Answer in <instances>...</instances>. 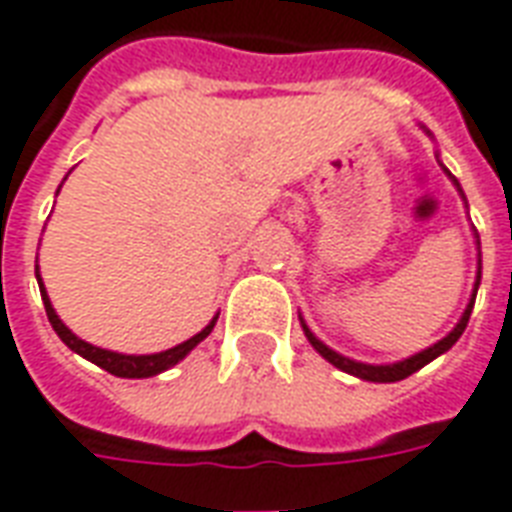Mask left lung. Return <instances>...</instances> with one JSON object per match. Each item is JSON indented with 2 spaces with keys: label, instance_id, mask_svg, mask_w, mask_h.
<instances>
[{
  "label": "left lung",
  "instance_id": "obj_1",
  "mask_svg": "<svg viewBox=\"0 0 512 512\" xmlns=\"http://www.w3.org/2000/svg\"><path fill=\"white\" fill-rule=\"evenodd\" d=\"M426 130V127H423ZM426 135H431L429 130H426ZM442 165V162H439ZM442 170L448 173V179L456 184L458 195L464 198V189H461V184L456 181V176L450 173L445 165H442ZM464 203H467V198H464ZM475 244H478L480 249V238L478 233H475ZM478 287H480V255H478V276H475V287H472V295H469V304L467 309H464V314H461V320L456 323V328L448 333V336H442L439 342H434L431 347H426V350L415 352V355H410V358H404V361H396V363H363V361H352V358H344V355H339L336 350H331L328 344H323L317 336H314L312 331H309V325H306V320L298 314V320H301V328H304L306 339H309V344H312L314 350L323 355L325 361L333 363L336 369H342V372L352 374V377H358V380H366V382H399V380H407L410 374H415L418 369H423L426 363H431L434 358H439L442 352H448L453 344L458 342V336L464 333V328H467L469 323V314H472V306H475V295H478Z\"/></svg>",
  "mask_w": 512,
  "mask_h": 512
}]
</instances>
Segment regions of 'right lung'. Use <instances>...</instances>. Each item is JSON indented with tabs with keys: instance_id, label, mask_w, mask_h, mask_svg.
Masks as SVG:
<instances>
[{
	"instance_id": "obj_1",
	"label": "right lung",
	"mask_w": 512,
	"mask_h": 512,
	"mask_svg": "<svg viewBox=\"0 0 512 512\" xmlns=\"http://www.w3.org/2000/svg\"><path fill=\"white\" fill-rule=\"evenodd\" d=\"M62 189V184H59ZM59 195V192H56ZM37 285H40V295H43V304H45V314H48V323L54 325V331L59 333V339H62L67 347L73 352H78L81 358L86 361H92L94 366H100L105 372H111L113 377H127V380H143V377H154V374H162L168 372L170 366H176L179 361H184L189 352L195 350L203 339H206L208 333L214 331V325H217V317L214 314L211 317V323L203 328L200 333H195L192 339L187 342L176 344V347H170V350H162V352H151V355H124V352H113V350H102V347H94V344L83 342L81 336H75L67 325L59 320V314H56L54 304H51V298L45 293V285L43 279H40V266H37Z\"/></svg>"
}]
</instances>
